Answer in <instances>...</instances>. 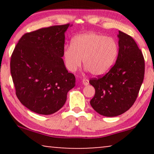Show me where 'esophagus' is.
Wrapping results in <instances>:
<instances>
[{"instance_id":"34e87169","label":"esophagus","mask_w":154,"mask_h":154,"mask_svg":"<svg viewBox=\"0 0 154 154\" xmlns=\"http://www.w3.org/2000/svg\"><path fill=\"white\" fill-rule=\"evenodd\" d=\"M83 83L84 85H88L89 84V80L87 79H83Z\"/></svg>"}]
</instances>
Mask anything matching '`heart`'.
<instances>
[{"label":"heart","mask_w":154,"mask_h":154,"mask_svg":"<svg viewBox=\"0 0 154 154\" xmlns=\"http://www.w3.org/2000/svg\"><path fill=\"white\" fill-rule=\"evenodd\" d=\"M119 45L111 37L94 32L75 35L71 45H66L63 57L69 71H75L81 65L94 75H102L108 72L116 60Z\"/></svg>","instance_id":"b5f03b06"}]
</instances>
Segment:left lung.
Listing matches in <instances>:
<instances>
[{"label": "left lung", "instance_id": "left-lung-1", "mask_svg": "<svg viewBox=\"0 0 154 154\" xmlns=\"http://www.w3.org/2000/svg\"><path fill=\"white\" fill-rule=\"evenodd\" d=\"M119 50L116 64L104 75L90 80L95 89L90 104L100 115L117 116L137 100L144 76V59L136 42L119 31Z\"/></svg>", "mask_w": 154, "mask_h": 154}]
</instances>
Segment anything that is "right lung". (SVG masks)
Masks as SVG:
<instances>
[{
  "instance_id": "add662e5",
  "label": "right lung",
  "mask_w": 154,
  "mask_h": 154,
  "mask_svg": "<svg viewBox=\"0 0 154 154\" xmlns=\"http://www.w3.org/2000/svg\"><path fill=\"white\" fill-rule=\"evenodd\" d=\"M70 24L42 28L22 36L10 59L16 95L33 112L50 115L64 106L75 86L62 60L64 33Z\"/></svg>"
}]
</instances>
